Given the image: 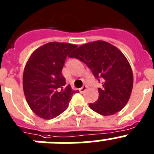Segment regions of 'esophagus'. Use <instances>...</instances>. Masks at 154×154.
<instances>
[{"label":"esophagus","instance_id":"esophagus-1","mask_svg":"<svg viewBox=\"0 0 154 154\" xmlns=\"http://www.w3.org/2000/svg\"><path fill=\"white\" fill-rule=\"evenodd\" d=\"M87 88H88V87H87L86 85H85V86H83L82 88H80V91H81V93H83V92H85V91L87 90Z\"/></svg>","mask_w":154,"mask_h":154}]
</instances>
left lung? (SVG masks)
<instances>
[{"mask_svg": "<svg viewBox=\"0 0 154 154\" xmlns=\"http://www.w3.org/2000/svg\"><path fill=\"white\" fill-rule=\"evenodd\" d=\"M69 57L77 58L90 68L102 88L99 97L89 107L102 116H112L123 109L133 90V75L129 63L119 49L105 41L79 46Z\"/></svg>", "mask_w": 154, "mask_h": 154, "instance_id": "8db88e82", "label": "left lung"}]
</instances>
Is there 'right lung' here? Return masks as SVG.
Returning <instances> with one entry per match:
<instances>
[{
  "label": "right lung",
  "instance_id": "add662e5",
  "mask_svg": "<svg viewBox=\"0 0 154 154\" xmlns=\"http://www.w3.org/2000/svg\"><path fill=\"white\" fill-rule=\"evenodd\" d=\"M77 45L64 42H49L35 49L25 65L23 90L34 113L51 119L67 109L77 91L66 85L62 74L64 63Z\"/></svg>",
  "mask_w": 154,
  "mask_h": 154
}]
</instances>
